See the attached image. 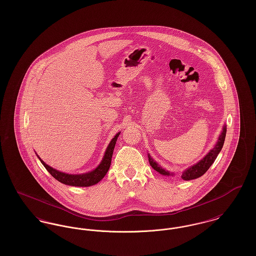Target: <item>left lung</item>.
<instances>
[{
  "mask_svg": "<svg viewBox=\"0 0 256 256\" xmlns=\"http://www.w3.org/2000/svg\"><path fill=\"white\" fill-rule=\"evenodd\" d=\"M226 126L224 124L222 132L220 134L219 138H218L214 148L212 150H210V152L207 154L206 156L202 160H200L198 163H196L195 165H193V166L187 168L186 170H183L182 174V180H195V178L202 176V174H204L206 172V170L210 168V166L214 163L215 159L217 158L222 148L224 146V139H226ZM148 162H150V166L156 172H158L160 174L167 176H174L172 172H170L169 170H165L164 168H162L158 163L156 160H154V158L150 156V154H148Z\"/></svg>",
  "mask_w": 256,
  "mask_h": 256,
  "instance_id": "8db88e82",
  "label": "left lung"
}]
</instances>
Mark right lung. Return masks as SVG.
<instances>
[{"instance_id":"right-lung-1","label":"right lung","mask_w":256,"mask_h":256,"mask_svg":"<svg viewBox=\"0 0 256 256\" xmlns=\"http://www.w3.org/2000/svg\"><path fill=\"white\" fill-rule=\"evenodd\" d=\"M121 132H118L116 134L113 139L110 141L108 146L106 150V152L104 154V158L102 159L100 163L98 165L97 168H95L94 170L84 174H67V172H63L60 170H56L54 168H52L48 164H46L42 159L40 158L38 156L37 158L41 161V163L43 164V166L46 168V170L49 172L50 174L60 182L66 184V185H70V186H78V187H88V186H92L95 185L98 182H100L104 176L106 174V172L110 170V164H111V158H112V154H113V150H114V146L116 144L117 138L120 135Z\"/></svg>"}]
</instances>
